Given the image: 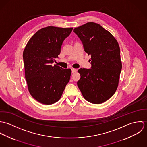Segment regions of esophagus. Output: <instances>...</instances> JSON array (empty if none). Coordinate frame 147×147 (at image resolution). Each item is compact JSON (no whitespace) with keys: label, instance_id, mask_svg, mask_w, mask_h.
Listing matches in <instances>:
<instances>
[{"label":"esophagus","instance_id":"obj_1","mask_svg":"<svg viewBox=\"0 0 147 147\" xmlns=\"http://www.w3.org/2000/svg\"><path fill=\"white\" fill-rule=\"evenodd\" d=\"M71 70H72V73H74V72H76L77 71V69H75V68H71Z\"/></svg>","mask_w":147,"mask_h":147}]
</instances>
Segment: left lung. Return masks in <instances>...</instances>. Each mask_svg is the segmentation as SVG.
Masks as SVG:
<instances>
[{"mask_svg": "<svg viewBox=\"0 0 147 147\" xmlns=\"http://www.w3.org/2000/svg\"><path fill=\"white\" fill-rule=\"evenodd\" d=\"M74 32L91 55L90 69L80 68L78 86L88 102L100 104L115 93L122 69L120 48L113 36L100 24L89 22Z\"/></svg>", "mask_w": 147, "mask_h": 147, "instance_id": "8db88e82", "label": "left lung"}]
</instances>
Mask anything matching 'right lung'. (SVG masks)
I'll use <instances>...</instances> for the list:
<instances>
[{
	"label": "right lung",
	"instance_id": "add662e5",
	"mask_svg": "<svg viewBox=\"0 0 147 147\" xmlns=\"http://www.w3.org/2000/svg\"><path fill=\"white\" fill-rule=\"evenodd\" d=\"M72 29L51 26L42 28L31 37L23 51L29 92L41 104L51 105L59 101L69 81L71 69L52 64Z\"/></svg>",
	"mask_w": 147,
	"mask_h": 147
}]
</instances>
